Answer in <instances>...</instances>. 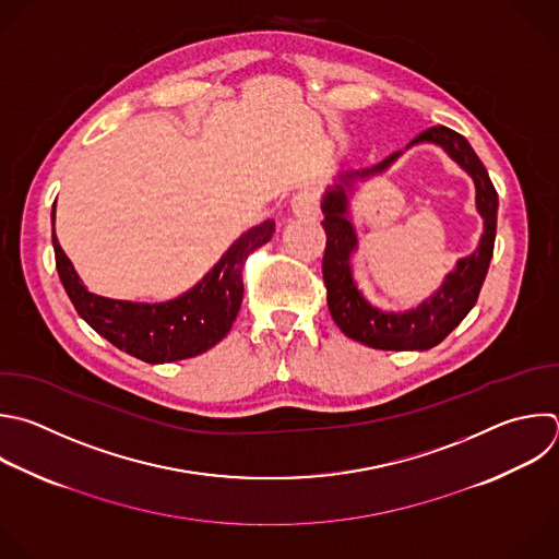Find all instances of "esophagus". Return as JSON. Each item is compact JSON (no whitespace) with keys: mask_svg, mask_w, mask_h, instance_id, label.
I'll use <instances>...</instances> for the list:
<instances>
[{"mask_svg":"<svg viewBox=\"0 0 559 559\" xmlns=\"http://www.w3.org/2000/svg\"><path fill=\"white\" fill-rule=\"evenodd\" d=\"M318 209H320V195L313 191V189H302L294 195L292 200V213L298 217V219H309V217H316L318 215Z\"/></svg>","mask_w":559,"mask_h":559,"instance_id":"obj_1","label":"esophagus"}]
</instances>
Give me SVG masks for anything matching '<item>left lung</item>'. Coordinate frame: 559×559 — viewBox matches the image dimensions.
I'll use <instances>...</instances> for the list:
<instances>
[{
    "mask_svg": "<svg viewBox=\"0 0 559 559\" xmlns=\"http://www.w3.org/2000/svg\"><path fill=\"white\" fill-rule=\"evenodd\" d=\"M419 142H432L443 146V151L472 175L476 186V209L485 222V230L478 248L456 263V270L445 276L443 285L437 289L435 296H430L417 309L404 313L382 311L361 296L350 274V254L357 248V237L348 219L346 191L353 189L355 181L386 170L400 157V151L376 166L346 170L337 177L340 183H333V189H329L322 198V228L326 233L322 278L326 287V305L340 331L370 348L428 350L443 342L476 305L493 254L498 193L489 179L487 168L483 166L469 142L461 133L443 124L426 129L411 144Z\"/></svg>",
    "mask_w": 559,
    "mask_h": 559,
    "instance_id": "obj_1",
    "label": "left lung"
}]
</instances>
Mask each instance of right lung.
<instances>
[{
  "label": "right lung",
  "mask_w": 559,
  "mask_h": 559,
  "mask_svg": "<svg viewBox=\"0 0 559 559\" xmlns=\"http://www.w3.org/2000/svg\"><path fill=\"white\" fill-rule=\"evenodd\" d=\"M274 230V222L267 219L243 233L191 292L168 302L146 305L96 296L81 283L74 265L57 241L52 206L57 272L74 309L114 346L148 364L195 357L228 335L243 300L241 272L246 259L257 248L265 246Z\"/></svg>",
  "instance_id": "1"
}]
</instances>
